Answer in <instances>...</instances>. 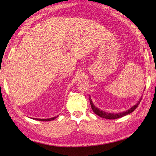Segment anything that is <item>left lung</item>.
<instances>
[{
  "label": "left lung",
  "instance_id": "left-lung-1",
  "mask_svg": "<svg viewBox=\"0 0 156 156\" xmlns=\"http://www.w3.org/2000/svg\"><path fill=\"white\" fill-rule=\"evenodd\" d=\"M90 103L91 105V108L92 109V111L94 112L96 115H98L99 117H101L102 118H105V119H119V118H121L124 117V116L127 115L128 114H130L131 112H132L133 111H134L136 108L138 107L139 104L140 103V101H141V99L140 101H138L136 105H135L133 107H131L129 109H128L127 111H124V112H119V113H110V112H107L105 111H101L100 109L98 108L97 107H95L94 105V104L92 103V101L90 98Z\"/></svg>",
  "mask_w": 156,
  "mask_h": 156
}]
</instances>
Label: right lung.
Instances as JSON below:
<instances>
[{
    "mask_svg": "<svg viewBox=\"0 0 156 156\" xmlns=\"http://www.w3.org/2000/svg\"><path fill=\"white\" fill-rule=\"evenodd\" d=\"M58 117V116H57ZM57 117H52V118H49V119H35V118H33L35 120H38V121H52V120H54V119Z\"/></svg>",
    "mask_w": 156,
    "mask_h": 156,
    "instance_id": "1",
    "label": "right lung"
}]
</instances>
